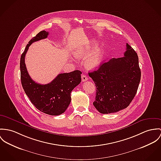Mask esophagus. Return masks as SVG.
Instances as JSON below:
<instances>
[{
  "label": "esophagus",
  "instance_id": "34e87169",
  "mask_svg": "<svg viewBox=\"0 0 161 161\" xmlns=\"http://www.w3.org/2000/svg\"><path fill=\"white\" fill-rule=\"evenodd\" d=\"M81 79H82V82H85V81H86V80H88L87 76L86 75H85V74H82V76H81Z\"/></svg>",
  "mask_w": 161,
  "mask_h": 161
}]
</instances>
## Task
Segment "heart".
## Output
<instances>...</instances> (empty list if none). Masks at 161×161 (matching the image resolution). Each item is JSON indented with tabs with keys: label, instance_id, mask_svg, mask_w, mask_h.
I'll use <instances>...</instances> for the list:
<instances>
[{
	"label": "heart",
	"instance_id": "heart-1",
	"mask_svg": "<svg viewBox=\"0 0 161 161\" xmlns=\"http://www.w3.org/2000/svg\"><path fill=\"white\" fill-rule=\"evenodd\" d=\"M93 46V44H89L87 47L78 49L75 52V57L78 58H82L86 57L89 53V48ZM103 52L101 49L97 48L94 50L88 56L86 60V65L88 68H93L97 67L101 62L102 59Z\"/></svg>",
	"mask_w": 161,
	"mask_h": 161
}]
</instances>
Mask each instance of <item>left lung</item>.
<instances>
[{
    "label": "left lung",
    "mask_w": 161,
    "mask_h": 161,
    "mask_svg": "<svg viewBox=\"0 0 161 161\" xmlns=\"http://www.w3.org/2000/svg\"><path fill=\"white\" fill-rule=\"evenodd\" d=\"M124 57L103 63L89 73L96 87L95 108L102 114L126 108L135 97L141 79L138 57L128 44Z\"/></svg>",
    "instance_id": "1"
}]
</instances>
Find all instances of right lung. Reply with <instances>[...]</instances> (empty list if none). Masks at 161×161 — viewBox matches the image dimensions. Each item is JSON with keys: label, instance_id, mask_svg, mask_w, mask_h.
I'll return each mask as SVG.
<instances>
[{"label": "right lung", "instance_id": "add662e5", "mask_svg": "<svg viewBox=\"0 0 161 161\" xmlns=\"http://www.w3.org/2000/svg\"><path fill=\"white\" fill-rule=\"evenodd\" d=\"M48 32L42 31L30 40L20 58L21 81L31 103L47 114L58 116L63 113L71 103V92L81 82V71L58 74L50 83L40 84L30 77L25 64V55L29 47L34 42L46 39Z\"/></svg>", "mask_w": 161, "mask_h": 161}]
</instances>
